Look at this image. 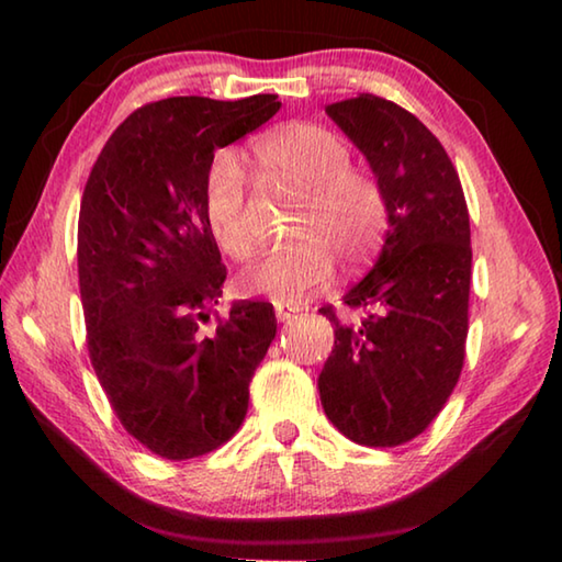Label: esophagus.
Segmentation results:
<instances>
[{"mask_svg": "<svg viewBox=\"0 0 562 562\" xmlns=\"http://www.w3.org/2000/svg\"><path fill=\"white\" fill-rule=\"evenodd\" d=\"M297 312H300V307H294V304H284V302H274V315H278V322H290V319H294L297 317Z\"/></svg>", "mask_w": 562, "mask_h": 562, "instance_id": "obj_1", "label": "esophagus"}]
</instances>
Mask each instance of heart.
<instances>
[{
	"instance_id": "1",
	"label": "heart",
	"mask_w": 562,
	"mask_h": 562,
	"mask_svg": "<svg viewBox=\"0 0 562 562\" xmlns=\"http://www.w3.org/2000/svg\"><path fill=\"white\" fill-rule=\"evenodd\" d=\"M252 158L268 186L302 193L292 217L290 243L268 255L243 278V288L280 302H300L325 288L335 258L367 262L382 247L389 201L379 180L351 166V150L335 131L317 123H290L252 144ZM205 217L213 237L233 260L258 252L243 166L233 154H217L205 173Z\"/></svg>"
}]
</instances>
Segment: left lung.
Returning <instances> with one entry per match:
<instances>
[{
  "mask_svg": "<svg viewBox=\"0 0 562 562\" xmlns=\"http://www.w3.org/2000/svg\"><path fill=\"white\" fill-rule=\"evenodd\" d=\"M382 183L389 231L379 260L345 294L317 379L325 414L361 446H402L426 431L461 376L469 335L471 225L459 173L414 113L374 93L329 103Z\"/></svg>",
  "mask_w": 562,
  "mask_h": 562,
  "instance_id": "left-lung-1",
  "label": "left lung"
}]
</instances>
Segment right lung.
Instances as JSON below:
<instances>
[{
	"label": "right lung",
	"mask_w": 562,
	"mask_h": 562,
	"mask_svg": "<svg viewBox=\"0 0 562 562\" xmlns=\"http://www.w3.org/2000/svg\"><path fill=\"white\" fill-rule=\"evenodd\" d=\"M278 111L274 93L146 103L113 131L83 188L89 357L123 429L160 459L211 453L240 429L278 331L268 302H235L203 331L227 274L205 217V173L217 148Z\"/></svg>",
	"instance_id": "add662e5"
}]
</instances>
